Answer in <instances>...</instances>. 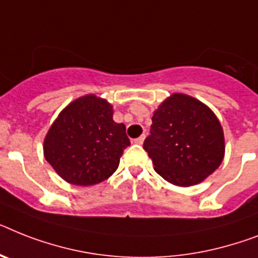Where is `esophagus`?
<instances>
[{"label": "esophagus", "mask_w": 258, "mask_h": 258, "mask_svg": "<svg viewBox=\"0 0 258 258\" xmlns=\"http://www.w3.org/2000/svg\"><path fill=\"white\" fill-rule=\"evenodd\" d=\"M144 141H145V136H144V134H142L141 137H138V138H136V140H134V142H136V144H137V145H142V144H144Z\"/></svg>", "instance_id": "obj_1"}]
</instances>
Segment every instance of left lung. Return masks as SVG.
<instances>
[{
  "mask_svg": "<svg viewBox=\"0 0 258 258\" xmlns=\"http://www.w3.org/2000/svg\"><path fill=\"white\" fill-rule=\"evenodd\" d=\"M152 121L144 149L155 171L171 184H198L223 162L225 140L220 121L192 96L170 95L154 110Z\"/></svg>",
  "mask_w": 258,
  "mask_h": 258,
  "instance_id": "8db88e82",
  "label": "left lung"
}]
</instances>
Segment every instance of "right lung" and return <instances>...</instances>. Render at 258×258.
<instances>
[{
    "mask_svg": "<svg viewBox=\"0 0 258 258\" xmlns=\"http://www.w3.org/2000/svg\"><path fill=\"white\" fill-rule=\"evenodd\" d=\"M124 124L113 121V106L96 95L74 100L61 110L43 141L44 158L66 182L92 186L117 170L131 145Z\"/></svg>",
    "mask_w": 258,
    "mask_h": 258,
    "instance_id": "obj_1",
    "label": "right lung"
}]
</instances>
